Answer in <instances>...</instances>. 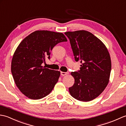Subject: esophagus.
I'll return each mask as SVG.
<instances>
[{"mask_svg":"<svg viewBox=\"0 0 126 126\" xmlns=\"http://www.w3.org/2000/svg\"><path fill=\"white\" fill-rule=\"evenodd\" d=\"M68 74V72H61V75L62 76H65V75H67Z\"/></svg>","mask_w":126,"mask_h":126,"instance_id":"1","label":"esophagus"}]
</instances>
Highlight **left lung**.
<instances>
[{"label": "left lung", "mask_w": 126, "mask_h": 126, "mask_svg": "<svg viewBox=\"0 0 126 126\" xmlns=\"http://www.w3.org/2000/svg\"><path fill=\"white\" fill-rule=\"evenodd\" d=\"M65 34L70 41L75 61L82 63L78 72H71L75 81L69 92L79 101H91L101 94L109 82L111 67L110 53L105 44L88 31Z\"/></svg>", "instance_id": "obj_1"}]
</instances>
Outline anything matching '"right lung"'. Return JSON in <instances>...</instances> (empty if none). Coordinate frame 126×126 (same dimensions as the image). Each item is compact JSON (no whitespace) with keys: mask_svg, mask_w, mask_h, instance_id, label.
Wrapping results in <instances>:
<instances>
[{"mask_svg":"<svg viewBox=\"0 0 126 126\" xmlns=\"http://www.w3.org/2000/svg\"><path fill=\"white\" fill-rule=\"evenodd\" d=\"M67 40L63 33L36 31L24 38L15 51L11 62V72L16 86L22 93L33 100L48 95L60 72L41 66L50 58L53 48Z\"/></svg>","mask_w":126,"mask_h":126,"instance_id":"right-lung-1","label":"right lung"}]
</instances>
